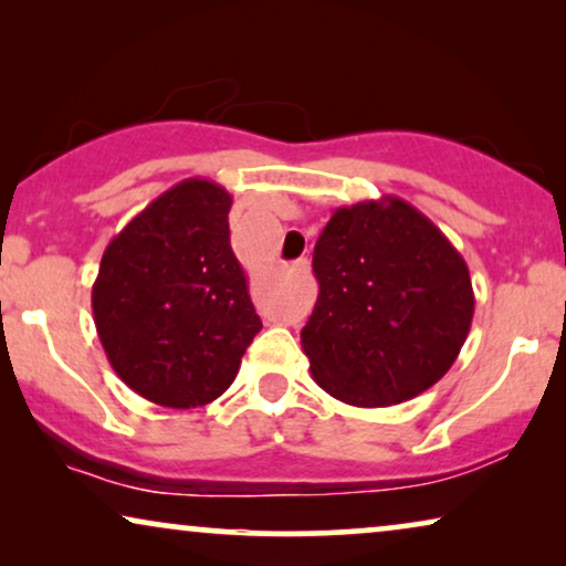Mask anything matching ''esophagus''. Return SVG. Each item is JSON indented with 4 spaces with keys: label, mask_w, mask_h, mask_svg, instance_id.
<instances>
[{
    "label": "esophagus",
    "mask_w": 566,
    "mask_h": 566,
    "mask_svg": "<svg viewBox=\"0 0 566 566\" xmlns=\"http://www.w3.org/2000/svg\"><path fill=\"white\" fill-rule=\"evenodd\" d=\"M301 265H306V260H304V262H301Z\"/></svg>",
    "instance_id": "esophagus-1"
}]
</instances>
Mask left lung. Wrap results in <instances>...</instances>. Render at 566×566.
Segmentation results:
<instances>
[{"mask_svg":"<svg viewBox=\"0 0 566 566\" xmlns=\"http://www.w3.org/2000/svg\"><path fill=\"white\" fill-rule=\"evenodd\" d=\"M312 265L319 296L301 345L329 397L353 407L399 405L459 358L474 316L469 268L407 200L337 208Z\"/></svg>","mask_w":566,"mask_h":566,"instance_id":"8db88e82","label":"left lung"}]
</instances>
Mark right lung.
Listing matches in <instances>:
<instances>
[{
  "mask_svg": "<svg viewBox=\"0 0 566 566\" xmlns=\"http://www.w3.org/2000/svg\"><path fill=\"white\" fill-rule=\"evenodd\" d=\"M231 196L177 182L113 237L92 285L99 343L120 381L159 407L219 399L262 322L229 242Z\"/></svg>",
  "mask_w": 566,
  "mask_h": 566,
  "instance_id": "add662e5",
  "label": "right lung"
}]
</instances>
